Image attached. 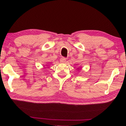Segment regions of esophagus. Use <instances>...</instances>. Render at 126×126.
Masks as SVG:
<instances>
[{
	"label": "esophagus",
	"mask_w": 126,
	"mask_h": 126,
	"mask_svg": "<svg viewBox=\"0 0 126 126\" xmlns=\"http://www.w3.org/2000/svg\"><path fill=\"white\" fill-rule=\"evenodd\" d=\"M66 61V59L65 58H61V59H60V62L62 63H65V62Z\"/></svg>",
	"instance_id": "esophagus-1"
}]
</instances>
